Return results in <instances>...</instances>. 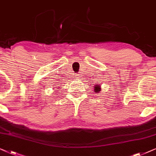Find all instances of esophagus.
Wrapping results in <instances>:
<instances>
[{"label":"esophagus","instance_id":"34e87169","mask_svg":"<svg viewBox=\"0 0 156 156\" xmlns=\"http://www.w3.org/2000/svg\"><path fill=\"white\" fill-rule=\"evenodd\" d=\"M81 76H82L81 74H77L76 75V78H78V79L79 80V78H81Z\"/></svg>","mask_w":156,"mask_h":156}]
</instances>
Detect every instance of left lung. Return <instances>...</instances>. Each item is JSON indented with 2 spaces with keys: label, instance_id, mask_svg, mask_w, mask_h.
<instances>
[{
  "label": "left lung",
  "instance_id": "8db88e82",
  "mask_svg": "<svg viewBox=\"0 0 156 156\" xmlns=\"http://www.w3.org/2000/svg\"><path fill=\"white\" fill-rule=\"evenodd\" d=\"M94 90L95 93H98V92H99V91H101V86H100L99 85H96V86H95Z\"/></svg>",
  "mask_w": 156,
  "mask_h": 156
}]
</instances>
